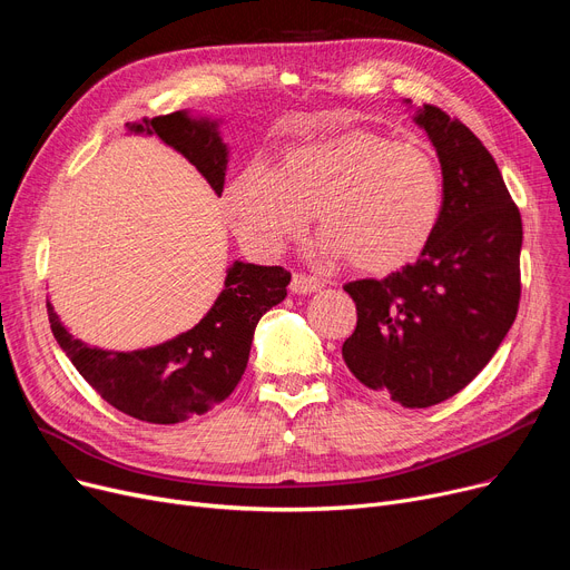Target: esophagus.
<instances>
[{"instance_id": "34e87169", "label": "esophagus", "mask_w": 570, "mask_h": 570, "mask_svg": "<svg viewBox=\"0 0 570 570\" xmlns=\"http://www.w3.org/2000/svg\"><path fill=\"white\" fill-rule=\"evenodd\" d=\"M321 288H323L321 279H316L312 275L297 273V275L291 277V293H295V295H312V293H316Z\"/></svg>"}]
</instances>
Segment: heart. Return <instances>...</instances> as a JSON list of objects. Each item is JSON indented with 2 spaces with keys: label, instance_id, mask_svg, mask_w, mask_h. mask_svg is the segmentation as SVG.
Returning a JSON list of instances; mask_svg holds the SVG:
<instances>
[{
  "label": "heart",
  "instance_id": "obj_1",
  "mask_svg": "<svg viewBox=\"0 0 570 570\" xmlns=\"http://www.w3.org/2000/svg\"><path fill=\"white\" fill-rule=\"evenodd\" d=\"M239 239L263 256L301 237L312 215L321 252L365 275L400 273L441 219L443 175L430 147L348 129L288 147L277 168L249 164L226 191Z\"/></svg>",
  "mask_w": 570,
  "mask_h": 570
}]
</instances>
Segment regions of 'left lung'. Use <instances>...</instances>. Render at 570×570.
I'll list each match as a JSON object with an SVG mask.
<instances>
[{
  "instance_id": "1",
  "label": "left lung",
  "mask_w": 570,
  "mask_h": 570,
  "mask_svg": "<svg viewBox=\"0 0 570 570\" xmlns=\"http://www.w3.org/2000/svg\"><path fill=\"white\" fill-rule=\"evenodd\" d=\"M413 122L441 164V219L415 263L344 286L357 325L342 357L370 391L425 409L471 383L511 331L522 219L497 161L462 122L434 106L413 108Z\"/></svg>"
}]
</instances>
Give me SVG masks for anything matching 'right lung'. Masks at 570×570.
Instances as JSON below:
<instances>
[{
	"label": "right lung",
	"mask_w": 570,
	"mask_h": 570,
	"mask_svg": "<svg viewBox=\"0 0 570 570\" xmlns=\"http://www.w3.org/2000/svg\"><path fill=\"white\" fill-rule=\"evenodd\" d=\"M129 134L159 136L207 179L217 196L228 170L222 119L177 110L127 125ZM291 275L279 265L233 261L215 305L187 333L157 346L108 351L76 340L48 301L52 335L80 376L131 417L173 425L222 404L243 379L254 331L286 297Z\"/></svg>",
	"instance_id": "add662e5"
}]
</instances>
